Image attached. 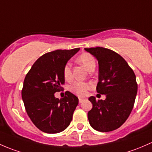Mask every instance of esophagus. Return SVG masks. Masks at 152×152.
<instances>
[{"label": "esophagus", "mask_w": 152, "mask_h": 152, "mask_svg": "<svg viewBox=\"0 0 152 152\" xmlns=\"http://www.w3.org/2000/svg\"><path fill=\"white\" fill-rule=\"evenodd\" d=\"M84 101L83 98H79V103H82Z\"/></svg>", "instance_id": "34e87169"}]
</instances>
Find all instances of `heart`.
<instances>
[{
  "label": "heart",
  "mask_w": 152,
  "mask_h": 152,
  "mask_svg": "<svg viewBox=\"0 0 152 152\" xmlns=\"http://www.w3.org/2000/svg\"><path fill=\"white\" fill-rule=\"evenodd\" d=\"M77 61L79 63L83 66L88 71L94 67L96 65L95 59L93 56L89 53H83L78 58ZM64 76L66 80H69L72 77L71 67L69 64H66L64 68ZM91 88V85L86 83L80 82V81H76L74 83L72 84L69 87V90L75 94L79 96H84L87 94V91Z\"/></svg>",
  "instance_id": "b5f03b06"
}]
</instances>
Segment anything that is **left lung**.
I'll use <instances>...</instances> for the list:
<instances>
[{
	"instance_id": "8db88e82",
	"label": "left lung",
	"mask_w": 152,
	"mask_h": 152,
	"mask_svg": "<svg viewBox=\"0 0 152 152\" xmlns=\"http://www.w3.org/2000/svg\"><path fill=\"white\" fill-rule=\"evenodd\" d=\"M99 64V82L96 91L106 99L96 101L88 98L92 109L88 113L89 124L99 132L115 130L126 121L133 108L137 84L133 70L127 62L111 50L97 47L85 48Z\"/></svg>"
}]
</instances>
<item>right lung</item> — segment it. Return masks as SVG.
<instances>
[{"label": "right lung", "mask_w": 152, "mask_h": 152, "mask_svg": "<svg viewBox=\"0 0 152 152\" xmlns=\"http://www.w3.org/2000/svg\"><path fill=\"white\" fill-rule=\"evenodd\" d=\"M80 50H57L39 58L26 75L22 98L29 118L39 129L50 134L58 133L68 127L78 104V98L69 91L58 99L65 82L64 68L67 61Z\"/></svg>", "instance_id": "1"}]
</instances>
